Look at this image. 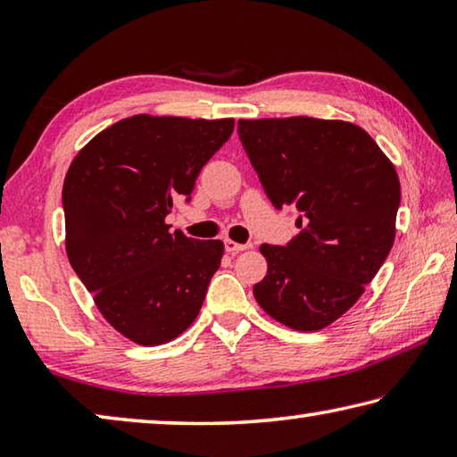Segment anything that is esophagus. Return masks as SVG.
<instances>
[{
    "label": "esophagus",
    "mask_w": 457,
    "mask_h": 457,
    "mask_svg": "<svg viewBox=\"0 0 457 457\" xmlns=\"http://www.w3.org/2000/svg\"><path fill=\"white\" fill-rule=\"evenodd\" d=\"M250 247V244H237V242H231V239H226V250L229 253H237V252H244Z\"/></svg>",
    "instance_id": "obj_1"
}]
</instances>
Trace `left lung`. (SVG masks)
I'll return each mask as SVG.
<instances>
[{
  "label": "left lung",
  "instance_id": "obj_1",
  "mask_svg": "<svg viewBox=\"0 0 457 457\" xmlns=\"http://www.w3.org/2000/svg\"><path fill=\"white\" fill-rule=\"evenodd\" d=\"M237 135L276 210L300 231L262 244L258 304L294 330H320L357 303L389 256L401 187L395 167L361 127L312 117L237 120Z\"/></svg>",
  "mask_w": 457,
  "mask_h": 457
}]
</instances>
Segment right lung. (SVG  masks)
Wrapping results in <instances>:
<instances>
[{
    "label": "right lung",
    "instance_id": "obj_1",
    "mask_svg": "<svg viewBox=\"0 0 457 457\" xmlns=\"http://www.w3.org/2000/svg\"><path fill=\"white\" fill-rule=\"evenodd\" d=\"M234 119L135 114L98 133L68 169V260L98 311L137 345H163L197 319L223 256L220 239L169 231Z\"/></svg>",
    "mask_w": 457,
    "mask_h": 457
}]
</instances>
